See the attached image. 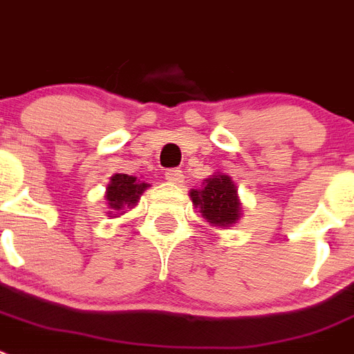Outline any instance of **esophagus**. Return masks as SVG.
<instances>
[{"mask_svg":"<svg viewBox=\"0 0 354 354\" xmlns=\"http://www.w3.org/2000/svg\"><path fill=\"white\" fill-rule=\"evenodd\" d=\"M183 177L184 175H183V170H180V168H168V170L165 171V179L171 184L183 183Z\"/></svg>","mask_w":354,"mask_h":354,"instance_id":"obj_1","label":"esophagus"}]
</instances>
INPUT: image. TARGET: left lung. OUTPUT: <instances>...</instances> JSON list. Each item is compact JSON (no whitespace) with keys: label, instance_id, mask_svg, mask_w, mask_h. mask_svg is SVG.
Returning <instances> with one entry per match:
<instances>
[{"label":"left lung","instance_id":"obj_1","mask_svg":"<svg viewBox=\"0 0 354 354\" xmlns=\"http://www.w3.org/2000/svg\"><path fill=\"white\" fill-rule=\"evenodd\" d=\"M192 200L205 220L218 227L236 223L239 218V198L232 179L228 175H212L205 179L202 189H192Z\"/></svg>","mask_w":354,"mask_h":354}]
</instances>
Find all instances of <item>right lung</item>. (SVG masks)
Masks as SVG:
<instances>
[{
    "label": "right lung",
    "instance_id": "1",
    "mask_svg": "<svg viewBox=\"0 0 354 354\" xmlns=\"http://www.w3.org/2000/svg\"><path fill=\"white\" fill-rule=\"evenodd\" d=\"M147 187H149V184L138 180L133 175H113L108 186V192H106V202H108V207L111 209L109 212H120L126 207L136 205L140 195L145 192Z\"/></svg>",
    "mask_w": 354,
    "mask_h": 354
}]
</instances>
